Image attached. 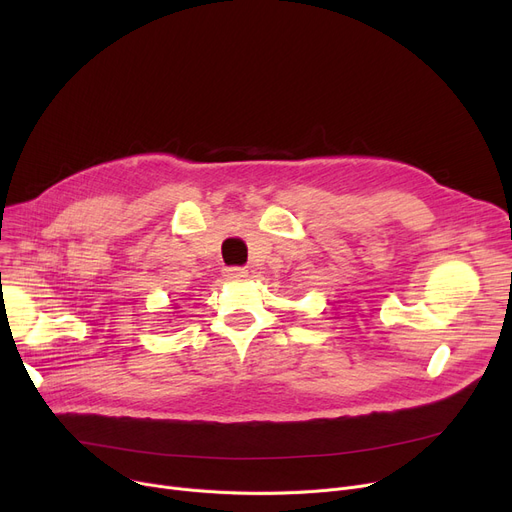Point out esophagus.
Returning a JSON list of instances; mask_svg holds the SVG:
<instances>
[{"mask_svg": "<svg viewBox=\"0 0 512 512\" xmlns=\"http://www.w3.org/2000/svg\"><path fill=\"white\" fill-rule=\"evenodd\" d=\"M247 270L245 267H228V270H224V278L226 280H242V278H247Z\"/></svg>", "mask_w": 512, "mask_h": 512, "instance_id": "obj_1", "label": "esophagus"}]
</instances>
